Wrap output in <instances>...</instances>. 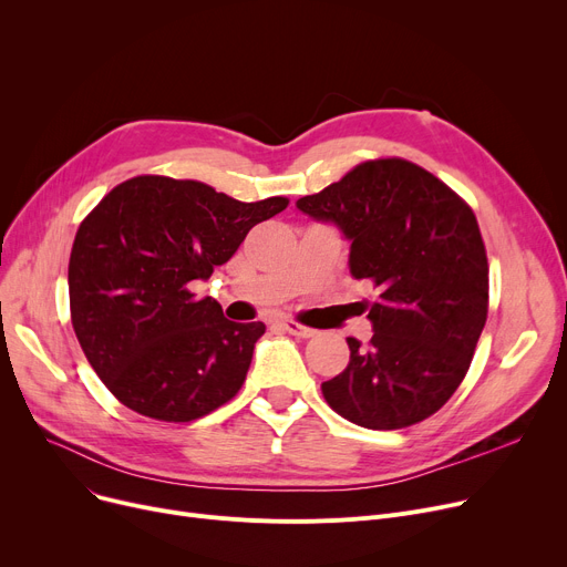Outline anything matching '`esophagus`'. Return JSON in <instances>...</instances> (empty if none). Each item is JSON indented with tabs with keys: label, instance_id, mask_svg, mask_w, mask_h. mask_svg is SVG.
I'll return each mask as SVG.
<instances>
[{
	"label": "esophagus",
	"instance_id": "esophagus-1",
	"mask_svg": "<svg viewBox=\"0 0 567 567\" xmlns=\"http://www.w3.org/2000/svg\"><path fill=\"white\" fill-rule=\"evenodd\" d=\"M278 326H280L282 331H287L289 336H296V338H312V336H317L315 329H308V326H301L299 321H293V319H278Z\"/></svg>",
	"mask_w": 567,
	"mask_h": 567
}]
</instances>
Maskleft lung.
Here are the masks:
<instances>
[{
  "instance_id": "8db88e82",
  "label": "left lung",
  "mask_w": 567,
  "mask_h": 567,
  "mask_svg": "<svg viewBox=\"0 0 567 567\" xmlns=\"http://www.w3.org/2000/svg\"><path fill=\"white\" fill-rule=\"evenodd\" d=\"M296 208L340 229L349 274L372 280V340L347 338L349 365L321 383L342 419L400 430L439 411L462 383L487 321L489 266L471 208L402 158L370 161Z\"/></svg>"
}]
</instances>
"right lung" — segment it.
I'll list each match as a JSON object with an SVG mask.
<instances>
[{"mask_svg": "<svg viewBox=\"0 0 567 567\" xmlns=\"http://www.w3.org/2000/svg\"><path fill=\"white\" fill-rule=\"evenodd\" d=\"M287 197L238 202L199 182L135 176L89 214L69 261L71 319L107 391L167 423L212 413L241 389L261 321L236 323L190 282L208 280Z\"/></svg>", "mask_w": 567, "mask_h": 567, "instance_id": "obj_1", "label": "right lung"}]
</instances>
